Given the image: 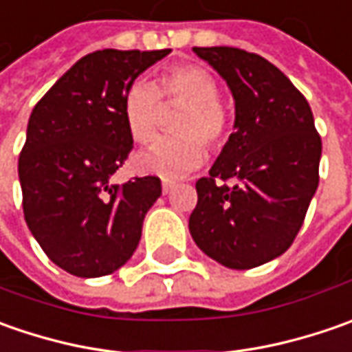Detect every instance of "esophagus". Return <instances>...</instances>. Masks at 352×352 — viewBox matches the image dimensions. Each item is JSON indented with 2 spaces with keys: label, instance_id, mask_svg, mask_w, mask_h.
I'll list each match as a JSON object with an SVG mask.
<instances>
[{
  "label": "esophagus",
  "instance_id": "obj_1",
  "mask_svg": "<svg viewBox=\"0 0 352 352\" xmlns=\"http://www.w3.org/2000/svg\"><path fill=\"white\" fill-rule=\"evenodd\" d=\"M174 186H176L174 182H168V180H164V182H162V194H170V192L174 190Z\"/></svg>",
  "mask_w": 352,
  "mask_h": 352
}]
</instances>
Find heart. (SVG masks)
<instances>
[{"mask_svg":"<svg viewBox=\"0 0 352 352\" xmlns=\"http://www.w3.org/2000/svg\"><path fill=\"white\" fill-rule=\"evenodd\" d=\"M168 102L186 103L176 119L180 135L160 137L135 156V168L141 174L162 180H178L194 172L206 160L204 140L210 146L221 144L227 131V113L217 100L219 89L215 78L201 66L180 64L164 70L158 89L148 80H135L123 96V119L129 135L137 142L155 139L160 119V96Z\"/></svg>","mask_w":352,"mask_h":352,"instance_id":"1","label":"heart"}]
</instances>
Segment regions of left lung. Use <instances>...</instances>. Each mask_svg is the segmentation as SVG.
Here are the masks:
<instances>
[{"mask_svg":"<svg viewBox=\"0 0 352 352\" xmlns=\"http://www.w3.org/2000/svg\"><path fill=\"white\" fill-rule=\"evenodd\" d=\"M194 52L231 89L235 123L210 176L197 180L190 233L210 258L249 270L294 243L318 190L321 139L307 100L274 64L233 47Z\"/></svg>","mask_w":352,"mask_h":352,"instance_id":"left-lung-1","label":"left lung"}]
</instances>
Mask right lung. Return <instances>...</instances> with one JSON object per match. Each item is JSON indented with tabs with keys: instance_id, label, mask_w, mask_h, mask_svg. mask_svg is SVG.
Here are the masks:
<instances>
[{
	"instance_id": "1",
	"label": "right lung",
	"mask_w": 352,
	"mask_h": 352,
	"mask_svg": "<svg viewBox=\"0 0 352 352\" xmlns=\"http://www.w3.org/2000/svg\"><path fill=\"white\" fill-rule=\"evenodd\" d=\"M164 50H96L34 105L19 156L23 213L47 256L80 278L116 272L162 194L156 176L113 184L133 148L123 96Z\"/></svg>"
}]
</instances>
